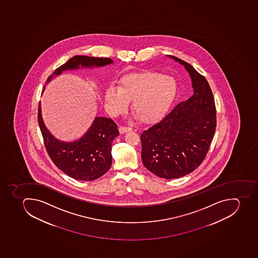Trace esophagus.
Segmentation results:
<instances>
[{
    "label": "esophagus",
    "instance_id": "esophagus-1",
    "mask_svg": "<svg viewBox=\"0 0 258 258\" xmlns=\"http://www.w3.org/2000/svg\"><path fill=\"white\" fill-rule=\"evenodd\" d=\"M132 128L128 127V126H120L119 132L120 134H124L126 132H132Z\"/></svg>",
    "mask_w": 258,
    "mask_h": 258
}]
</instances>
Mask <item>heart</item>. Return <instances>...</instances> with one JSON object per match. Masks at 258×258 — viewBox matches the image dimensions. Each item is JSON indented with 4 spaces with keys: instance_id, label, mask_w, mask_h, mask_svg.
Masks as SVG:
<instances>
[{
    "instance_id": "heart-1",
    "label": "heart",
    "mask_w": 258,
    "mask_h": 258,
    "mask_svg": "<svg viewBox=\"0 0 258 258\" xmlns=\"http://www.w3.org/2000/svg\"><path fill=\"white\" fill-rule=\"evenodd\" d=\"M119 87L109 86L104 91L108 113L119 114L132 100V110L142 122H152L168 109L178 91L173 77L157 72H140L120 78Z\"/></svg>"
}]
</instances>
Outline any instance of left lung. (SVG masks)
Instances as JSON below:
<instances>
[{
  "label": "left lung",
  "instance_id": "left-lung-1",
  "mask_svg": "<svg viewBox=\"0 0 258 258\" xmlns=\"http://www.w3.org/2000/svg\"><path fill=\"white\" fill-rule=\"evenodd\" d=\"M168 57L188 72L194 94L144 131L141 141L144 166L154 175L169 180L190 173L201 164L214 137L217 115L206 78L185 61Z\"/></svg>",
  "mask_w": 258,
  "mask_h": 258
}]
</instances>
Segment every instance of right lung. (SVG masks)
<instances>
[{"label":"right lung","instance_id":"add662e5","mask_svg":"<svg viewBox=\"0 0 258 258\" xmlns=\"http://www.w3.org/2000/svg\"><path fill=\"white\" fill-rule=\"evenodd\" d=\"M109 58L76 55L55 70L48 78L46 84L54 77L68 70L82 68L93 69L113 63ZM45 89V87L43 88ZM37 119L49 156L53 163L66 175L76 180L91 181L100 177L112 165V143L119 135L113 120L104 117H95L89 129L76 141H59L55 138L44 123L41 115V102L38 106Z\"/></svg>","mask_w":258,"mask_h":258}]
</instances>
